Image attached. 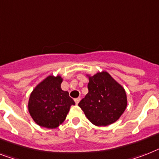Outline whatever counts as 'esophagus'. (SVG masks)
Instances as JSON below:
<instances>
[{"instance_id": "34e87169", "label": "esophagus", "mask_w": 159, "mask_h": 159, "mask_svg": "<svg viewBox=\"0 0 159 159\" xmlns=\"http://www.w3.org/2000/svg\"><path fill=\"white\" fill-rule=\"evenodd\" d=\"M80 98H75V104H78L79 102H80Z\"/></svg>"}]
</instances>
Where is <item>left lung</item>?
<instances>
[{
	"instance_id": "1",
	"label": "left lung",
	"mask_w": 159,
	"mask_h": 159,
	"mask_svg": "<svg viewBox=\"0 0 159 159\" xmlns=\"http://www.w3.org/2000/svg\"><path fill=\"white\" fill-rule=\"evenodd\" d=\"M89 93L79 103L86 117L96 126H107L117 121L128 104L123 86L106 71L89 76Z\"/></svg>"
}]
</instances>
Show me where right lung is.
<instances>
[{
    "label": "right lung",
    "mask_w": 159,
    "mask_h": 159,
    "mask_svg": "<svg viewBox=\"0 0 159 159\" xmlns=\"http://www.w3.org/2000/svg\"><path fill=\"white\" fill-rule=\"evenodd\" d=\"M62 78L49 75L33 89L28 102L31 118L39 126L56 128L66 119L74 100L61 89Z\"/></svg>",
    "instance_id": "right-lung-1"
}]
</instances>
